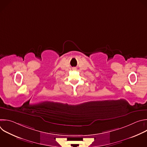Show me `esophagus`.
<instances>
[{
    "label": "esophagus",
    "instance_id": "esophagus-1",
    "mask_svg": "<svg viewBox=\"0 0 147 147\" xmlns=\"http://www.w3.org/2000/svg\"><path fill=\"white\" fill-rule=\"evenodd\" d=\"M74 69H75V68H74Z\"/></svg>",
    "mask_w": 147,
    "mask_h": 147
}]
</instances>
